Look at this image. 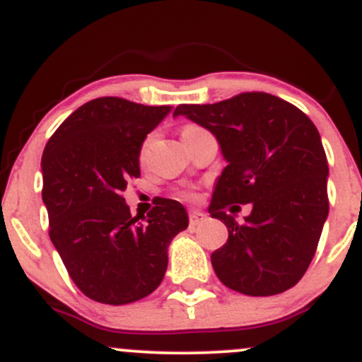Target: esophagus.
<instances>
[{
    "label": "esophagus",
    "mask_w": 362,
    "mask_h": 362,
    "mask_svg": "<svg viewBox=\"0 0 362 362\" xmlns=\"http://www.w3.org/2000/svg\"><path fill=\"white\" fill-rule=\"evenodd\" d=\"M203 221H206V214L198 212V210H192V212H189V224L192 226L202 224Z\"/></svg>",
    "instance_id": "obj_1"
}]
</instances>
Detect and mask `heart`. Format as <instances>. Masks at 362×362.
Returning <instances> with one entry per match:
<instances>
[{"mask_svg": "<svg viewBox=\"0 0 362 362\" xmlns=\"http://www.w3.org/2000/svg\"><path fill=\"white\" fill-rule=\"evenodd\" d=\"M200 132H205V129L197 127V124H188V127H185V129H182V136L192 135V133H200ZM181 197L182 198H193V193L192 192H182Z\"/></svg>", "mask_w": 362, "mask_h": 362, "instance_id": "b5f03b06", "label": "heart"}]
</instances>
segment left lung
I'll return each instance as SVG.
<instances>
[{
    "mask_svg": "<svg viewBox=\"0 0 362 362\" xmlns=\"http://www.w3.org/2000/svg\"><path fill=\"white\" fill-rule=\"evenodd\" d=\"M212 132L226 169L209 212L227 226V243L212 253L221 282L246 296H274L306 274L328 215V162L318 129L301 109L265 92H245L215 104H181ZM251 202L238 225L231 211Z\"/></svg>",
    "mask_w": 362,
    "mask_h": 362,
    "instance_id": "obj_1",
    "label": "left lung"
}]
</instances>
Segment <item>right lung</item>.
Here are the masks:
<instances>
[{
	"label": "right lung",
	"mask_w": 362,
	"mask_h": 362,
	"mask_svg": "<svg viewBox=\"0 0 362 362\" xmlns=\"http://www.w3.org/2000/svg\"><path fill=\"white\" fill-rule=\"evenodd\" d=\"M169 112L170 105L99 97L71 112L44 148L49 238L75 286L97 303L121 306L152 294L170 241L188 227L180 202L156 198L140 221L123 198L140 177L141 144Z\"/></svg>",
	"instance_id": "right-lung-1"
}]
</instances>
